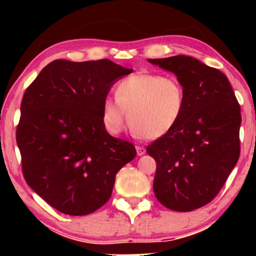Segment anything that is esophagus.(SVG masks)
Masks as SVG:
<instances>
[{"instance_id":"esophagus-1","label":"esophagus","mask_w":256,"mask_h":256,"mask_svg":"<svg viewBox=\"0 0 256 256\" xmlns=\"http://www.w3.org/2000/svg\"><path fill=\"white\" fill-rule=\"evenodd\" d=\"M136 150H137V155H138V156H142L143 154H146V148H144V146H136Z\"/></svg>"}]
</instances>
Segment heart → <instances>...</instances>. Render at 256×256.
<instances>
[{
    "instance_id": "obj_1",
    "label": "heart",
    "mask_w": 256,
    "mask_h": 256,
    "mask_svg": "<svg viewBox=\"0 0 256 256\" xmlns=\"http://www.w3.org/2000/svg\"><path fill=\"white\" fill-rule=\"evenodd\" d=\"M116 98H106L102 122L108 131L118 134L128 120L138 134L158 138L178 124L185 108V90L176 77L160 73H140L122 79Z\"/></svg>"
}]
</instances>
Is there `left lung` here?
I'll use <instances>...</instances> for the list:
<instances>
[{"instance_id": "left-lung-1", "label": "left lung", "mask_w": 256, "mask_h": 256, "mask_svg": "<svg viewBox=\"0 0 256 256\" xmlns=\"http://www.w3.org/2000/svg\"><path fill=\"white\" fill-rule=\"evenodd\" d=\"M148 61L174 73L186 100L178 124L146 146L156 161L152 188L161 204L190 212L218 195L238 161L240 108L228 77L198 58Z\"/></svg>"}]
</instances>
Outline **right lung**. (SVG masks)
Wrapping results in <instances>:
<instances>
[{"label":"right lung","mask_w":256,"mask_h":256,"mask_svg":"<svg viewBox=\"0 0 256 256\" xmlns=\"http://www.w3.org/2000/svg\"><path fill=\"white\" fill-rule=\"evenodd\" d=\"M132 70L108 58L46 64L20 106L16 143L22 174L37 195L68 216H86L108 201L116 176L136 156L112 137L102 106L112 85Z\"/></svg>","instance_id":"add662e5"}]
</instances>
